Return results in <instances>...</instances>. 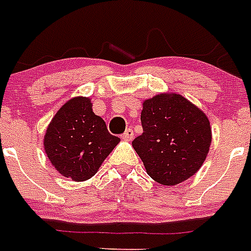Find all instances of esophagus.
Here are the masks:
<instances>
[{
    "instance_id": "1",
    "label": "esophagus",
    "mask_w": 251,
    "mask_h": 251,
    "mask_svg": "<svg viewBox=\"0 0 251 251\" xmlns=\"http://www.w3.org/2000/svg\"><path fill=\"white\" fill-rule=\"evenodd\" d=\"M122 138L126 140V141H131L132 138H133V131H132V128H127L126 132L122 135Z\"/></svg>"
}]
</instances>
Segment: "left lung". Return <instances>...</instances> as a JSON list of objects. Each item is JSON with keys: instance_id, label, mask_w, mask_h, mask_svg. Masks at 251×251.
Masks as SVG:
<instances>
[{"instance_id": "left-lung-1", "label": "left lung", "mask_w": 251, "mask_h": 251, "mask_svg": "<svg viewBox=\"0 0 251 251\" xmlns=\"http://www.w3.org/2000/svg\"><path fill=\"white\" fill-rule=\"evenodd\" d=\"M142 135L132 146L148 175L176 185L200 170L211 144L207 116L180 94H158L144 102Z\"/></svg>"}]
</instances>
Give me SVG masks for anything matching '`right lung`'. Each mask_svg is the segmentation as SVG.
<instances>
[{
	"mask_svg": "<svg viewBox=\"0 0 251 251\" xmlns=\"http://www.w3.org/2000/svg\"><path fill=\"white\" fill-rule=\"evenodd\" d=\"M119 137L107 131L89 98L76 97L58 110L46 129L44 146L55 170L66 177L83 181L96 174L118 145Z\"/></svg>",
	"mask_w": 251,
	"mask_h": 251,
	"instance_id": "1",
	"label": "right lung"
}]
</instances>
